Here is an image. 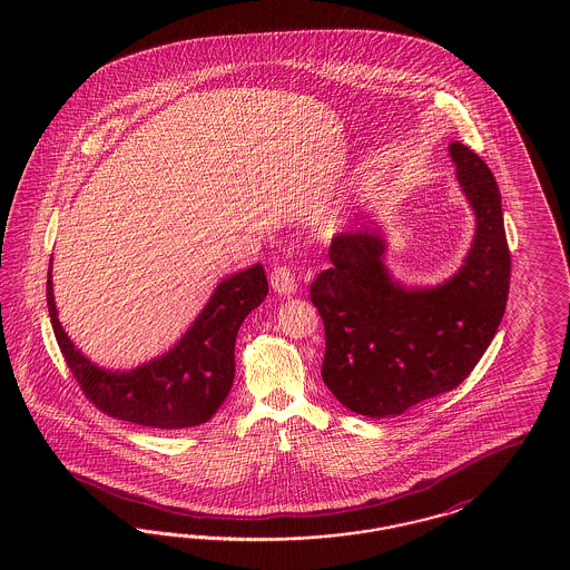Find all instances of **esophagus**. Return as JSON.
Instances as JSON below:
<instances>
[{"instance_id": "34e87169", "label": "esophagus", "mask_w": 570, "mask_h": 570, "mask_svg": "<svg viewBox=\"0 0 570 570\" xmlns=\"http://www.w3.org/2000/svg\"><path fill=\"white\" fill-rule=\"evenodd\" d=\"M272 288L277 295H295L297 293V277L288 267H277L272 272Z\"/></svg>"}]
</instances>
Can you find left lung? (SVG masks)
Segmentation results:
<instances>
[{"mask_svg":"<svg viewBox=\"0 0 570 570\" xmlns=\"http://www.w3.org/2000/svg\"><path fill=\"white\" fill-rule=\"evenodd\" d=\"M460 188L476 217L458 273L410 288L384 265L379 228L333 237L331 269L309 286L325 323L323 380L342 406L389 419L453 391L488 351L509 298L511 254L498 184L472 149L451 142Z\"/></svg>","mask_w":570,"mask_h":570,"instance_id":"obj_1","label":"left lung"}]
</instances>
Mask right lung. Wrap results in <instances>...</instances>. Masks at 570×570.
Returning a JSON list of instances; mask_svg holds the SVG:
<instances>
[{
  "instance_id": "right-lung-1",
  "label": "right lung",
  "mask_w": 570,
  "mask_h": 570,
  "mask_svg": "<svg viewBox=\"0 0 570 570\" xmlns=\"http://www.w3.org/2000/svg\"><path fill=\"white\" fill-rule=\"evenodd\" d=\"M51 273L53 256L47 275L49 316L59 351L85 397L112 419L154 430L196 428L216 414L235 380L237 331L269 293L263 265L222 279L168 353L119 372L98 367L72 344L57 318Z\"/></svg>"
}]
</instances>
